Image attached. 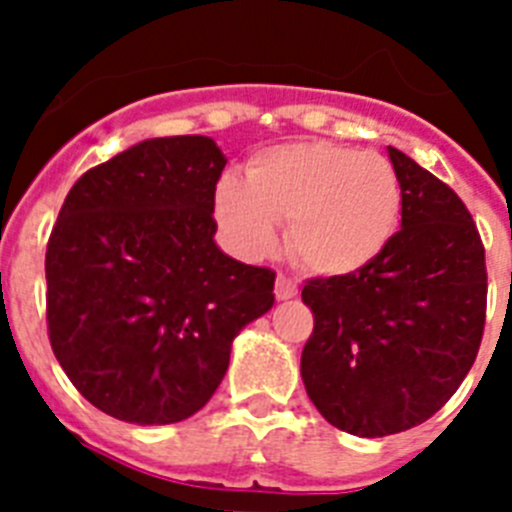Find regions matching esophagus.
Segmentation results:
<instances>
[{
	"label": "esophagus",
	"mask_w": 512,
	"mask_h": 512,
	"mask_svg": "<svg viewBox=\"0 0 512 512\" xmlns=\"http://www.w3.org/2000/svg\"><path fill=\"white\" fill-rule=\"evenodd\" d=\"M274 295H277V300H292V297L297 295V282H295V279L284 277V274H279Z\"/></svg>",
	"instance_id": "1"
}]
</instances>
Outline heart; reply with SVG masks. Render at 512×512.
I'll list each match as a JSON object with an SVG mask.
<instances>
[{"mask_svg":"<svg viewBox=\"0 0 512 512\" xmlns=\"http://www.w3.org/2000/svg\"><path fill=\"white\" fill-rule=\"evenodd\" d=\"M402 184L390 158L341 143L302 140L251 158L246 179L225 174L215 217L243 256L274 248L287 224L289 251L318 274H351L372 264L395 235Z\"/></svg>","mask_w":512,"mask_h":512,"instance_id":"obj_1","label":"heart"}]
</instances>
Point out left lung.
<instances>
[{"label": "left lung", "instance_id": "left-lung-1", "mask_svg": "<svg viewBox=\"0 0 512 512\" xmlns=\"http://www.w3.org/2000/svg\"><path fill=\"white\" fill-rule=\"evenodd\" d=\"M402 228L364 269L307 279L312 333L302 382L330 425L379 438L449 402L477 359L487 315L485 246L459 194L390 148Z\"/></svg>", "mask_w": 512, "mask_h": 512}]
</instances>
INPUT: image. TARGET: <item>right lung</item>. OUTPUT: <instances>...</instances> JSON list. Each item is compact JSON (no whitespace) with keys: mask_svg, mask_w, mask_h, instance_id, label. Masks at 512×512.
Listing matches in <instances>:
<instances>
[{"mask_svg":"<svg viewBox=\"0 0 512 512\" xmlns=\"http://www.w3.org/2000/svg\"><path fill=\"white\" fill-rule=\"evenodd\" d=\"M223 169L212 138H151L66 194L45 251L48 338L112 418L166 425L205 408L235 333L274 305L277 274L212 241Z\"/></svg>","mask_w":512,"mask_h":512,"instance_id":"right-lung-1","label":"right lung"}]
</instances>
